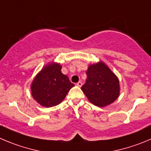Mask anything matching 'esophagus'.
<instances>
[{
	"mask_svg": "<svg viewBox=\"0 0 151 151\" xmlns=\"http://www.w3.org/2000/svg\"><path fill=\"white\" fill-rule=\"evenodd\" d=\"M77 86H79V87H81V86H83V83H82V82H80H80L77 83Z\"/></svg>",
	"mask_w": 151,
	"mask_h": 151,
	"instance_id": "34e87169",
	"label": "esophagus"
}]
</instances>
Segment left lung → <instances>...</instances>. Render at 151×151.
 <instances>
[{
    "instance_id": "1",
    "label": "left lung",
    "mask_w": 151,
    "mask_h": 151,
    "mask_svg": "<svg viewBox=\"0 0 151 151\" xmlns=\"http://www.w3.org/2000/svg\"><path fill=\"white\" fill-rule=\"evenodd\" d=\"M87 79L81 89L94 105L104 107L113 103L120 95L119 80L103 62L88 65Z\"/></svg>"
}]
</instances>
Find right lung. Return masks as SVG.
<instances>
[{"label":"right lung","instance_id":"1","mask_svg":"<svg viewBox=\"0 0 151 151\" xmlns=\"http://www.w3.org/2000/svg\"><path fill=\"white\" fill-rule=\"evenodd\" d=\"M62 66L56 63H49L37 74L31 84L33 98L45 107L60 104L73 86L68 76L61 71Z\"/></svg>","mask_w":151,"mask_h":151}]
</instances>
